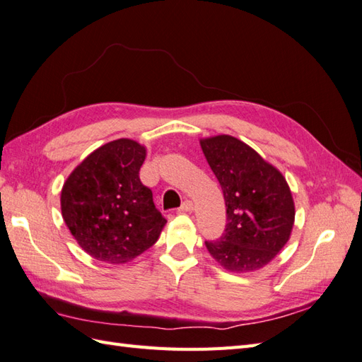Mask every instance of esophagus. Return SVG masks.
<instances>
[{
  "label": "esophagus",
  "instance_id": "obj_1",
  "mask_svg": "<svg viewBox=\"0 0 362 362\" xmlns=\"http://www.w3.org/2000/svg\"><path fill=\"white\" fill-rule=\"evenodd\" d=\"M192 202L191 200H185L183 203H182V206H180V212H191L192 211Z\"/></svg>",
  "mask_w": 362,
  "mask_h": 362
}]
</instances>
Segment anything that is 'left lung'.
Listing matches in <instances>:
<instances>
[{
	"label": "left lung",
	"mask_w": 362,
	"mask_h": 362,
	"mask_svg": "<svg viewBox=\"0 0 362 362\" xmlns=\"http://www.w3.org/2000/svg\"><path fill=\"white\" fill-rule=\"evenodd\" d=\"M202 151L223 191L225 234L206 242L211 257L229 272L269 264L289 242L295 203L284 175L254 148L229 134L200 139Z\"/></svg>",
	"instance_id": "1"
}]
</instances>
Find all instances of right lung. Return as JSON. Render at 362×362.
Returning <instances> with one entry per match:
<instances>
[{
  "mask_svg": "<svg viewBox=\"0 0 362 362\" xmlns=\"http://www.w3.org/2000/svg\"><path fill=\"white\" fill-rule=\"evenodd\" d=\"M146 148L117 139L90 153L64 182L62 218L78 245L99 262L124 264L151 247L166 220L139 179Z\"/></svg>",
  "mask_w": 362,
  "mask_h": 362,
  "instance_id": "add662e5",
  "label": "right lung"
}]
</instances>
